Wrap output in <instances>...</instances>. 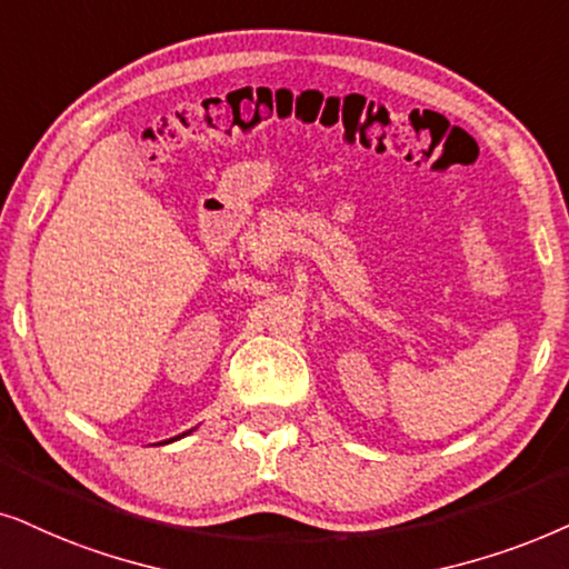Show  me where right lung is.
<instances>
[{"instance_id": "add662e5", "label": "right lung", "mask_w": 569, "mask_h": 569, "mask_svg": "<svg viewBox=\"0 0 569 569\" xmlns=\"http://www.w3.org/2000/svg\"><path fill=\"white\" fill-rule=\"evenodd\" d=\"M189 431H192V429H189ZM189 431H184V435H189ZM184 435H179V437H171V439H169V442H173V439H181V437H184Z\"/></svg>"}]
</instances>
